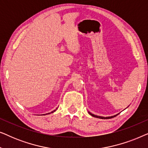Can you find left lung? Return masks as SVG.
Instances as JSON below:
<instances>
[{
  "instance_id": "8db88e82",
  "label": "left lung",
  "mask_w": 148,
  "mask_h": 148,
  "mask_svg": "<svg viewBox=\"0 0 148 148\" xmlns=\"http://www.w3.org/2000/svg\"><path fill=\"white\" fill-rule=\"evenodd\" d=\"M89 114H90L91 116H94V117H96V118H99V119H111V118H113V117L116 116L117 114L116 115H114V116H106V117H104V116H97V115H95L94 114H92V113L88 112Z\"/></svg>"
}]
</instances>
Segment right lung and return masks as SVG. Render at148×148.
Listing matches in <instances>:
<instances>
[{
	"label": "right lung",
	"mask_w": 148,
	"mask_h": 148,
	"mask_svg": "<svg viewBox=\"0 0 148 148\" xmlns=\"http://www.w3.org/2000/svg\"><path fill=\"white\" fill-rule=\"evenodd\" d=\"M56 110H57V108H56ZM55 110H53V111H52L51 112H49V113H47V114H50V113H52V112H55Z\"/></svg>",
	"instance_id": "add662e5"
}]
</instances>
